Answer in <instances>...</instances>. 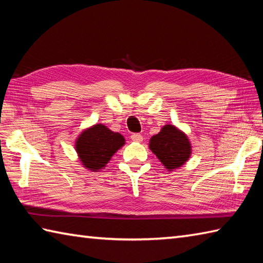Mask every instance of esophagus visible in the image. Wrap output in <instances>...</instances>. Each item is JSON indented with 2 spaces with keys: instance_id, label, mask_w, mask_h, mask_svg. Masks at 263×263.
<instances>
[{
  "instance_id": "esophagus-1",
  "label": "esophagus",
  "mask_w": 263,
  "mask_h": 263,
  "mask_svg": "<svg viewBox=\"0 0 263 263\" xmlns=\"http://www.w3.org/2000/svg\"><path fill=\"white\" fill-rule=\"evenodd\" d=\"M131 139L135 142H141L143 140V137L140 135V133H133L131 136Z\"/></svg>"
}]
</instances>
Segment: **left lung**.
Instances as JSON below:
<instances>
[{"instance_id": "1", "label": "left lung", "mask_w": 263, "mask_h": 263, "mask_svg": "<svg viewBox=\"0 0 263 263\" xmlns=\"http://www.w3.org/2000/svg\"><path fill=\"white\" fill-rule=\"evenodd\" d=\"M149 148L170 172L185 164L192 153L185 133L172 124L164 125L158 135L152 137Z\"/></svg>"}]
</instances>
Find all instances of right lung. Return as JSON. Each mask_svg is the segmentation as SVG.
I'll return each instance as SVG.
<instances>
[{
  "instance_id": "obj_1",
  "label": "right lung",
  "mask_w": 263,
  "mask_h": 263,
  "mask_svg": "<svg viewBox=\"0 0 263 263\" xmlns=\"http://www.w3.org/2000/svg\"><path fill=\"white\" fill-rule=\"evenodd\" d=\"M124 143L125 139L119 132L110 131L104 124H95L80 133L74 146L83 167L98 172Z\"/></svg>"
}]
</instances>
